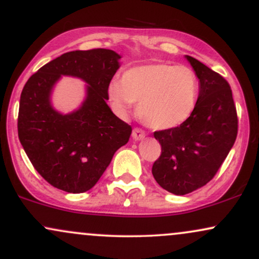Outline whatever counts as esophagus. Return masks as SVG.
Masks as SVG:
<instances>
[{
    "instance_id": "esophagus-1",
    "label": "esophagus",
    "mask_w": 259,
    "mask_h": 259,
    "mask_svg": "<svg viewBox=\"0 0 259 259\" xmlns=\"http://www.w3.org/2000/svg\"><path fill=\"white\" fill-rule=\"evenodd\" d=\"M145 132L142 129H140V127H135V129L133 130V139L136 140V141H140V140H142L145 138Z\"/></svg>"
}]
</instances>
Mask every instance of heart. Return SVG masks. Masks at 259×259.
Returning a JSON list of instances; mask_svg holds the SVG:
<instances>
[{"label": "heart", "instance_id": "b5f03b06", "mask_svg": "<svg viewBox=\"0 0 259 259\" xmlns=\"http://www.w3.org/2000/svg\"><path fill=\"white\" fill-rule=\"evenodd\" d=\"M200 94V80L185 65L153 63L125 70L120 82L109 84L108 95L124 114L133 102L139 103L140 119L152 129L179 126L194 114Z\"/></svg>", "mask_w": 259, "mask_h": 259}]
</instances>
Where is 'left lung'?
Here are the masks:
<instances>
[{
    "instance_id": "left-lung-1",
    "label": "left lung",
    "mask_w": 259,
    "mask_h": 259,
    "mask_svg": "<svg viewBox=\"0 0 259 259\" xmlns=\"http://www.w3.org/2000/svg\"><path fill=\"white\" fill-rule=\"evenodd\" d=\"M200 80L194 114L171 129L154 132L162 146L152 174L159 186L186 195L214 178L237 136V113L230 85L221 74L186 56Z\"/></svg>"
}]
</instances>
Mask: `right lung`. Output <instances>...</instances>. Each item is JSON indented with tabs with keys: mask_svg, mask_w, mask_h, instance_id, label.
Segmentation results:
<instances>
[{
	"mask_svg": "<svg viewBox=\"0 0 259 259\" xmlns=\"http://www.w3.org/2000/svg\"><path fill=\"white\" fill-rule=\"evenodd\" d=\"M120 56L94 49L63 53L32 74L23 88L18 136L37 173L52 186L70 194L88 191L105 173L132 126L111 111L108 86ZM62 75L88 84L79 110L62 115L51 105L53 86Z\"/></svg>",
	"mask_w": 259,
	"mask_h": 259,
	"instance_id": "obj_1",
	"label": "right lung"
}]
</instances>
